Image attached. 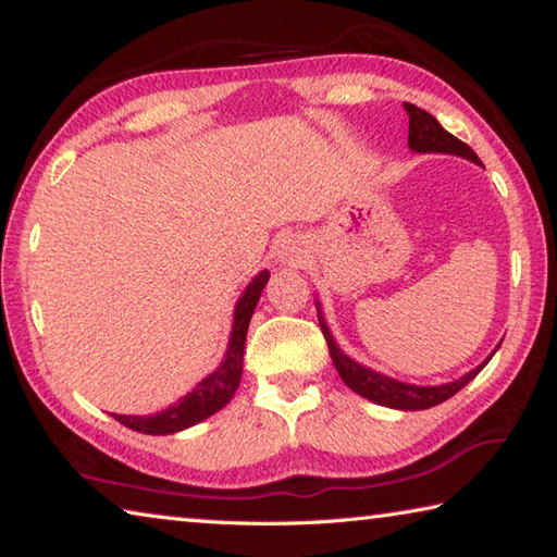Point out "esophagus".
Segmentation results:
<instances>
[{"label":"esophagus","mask_w":557,"mask_h":557,"mask_svg":"<svg viewBox=\"0 0 557 557\" xmlns=\"http://www.w3.org/2000/svg\"><path fill=\"white\" fill-rule=\"evenodd\" d=\"M278 261L286 267H300L306 261V249H302L300 239H283L278 247Z\"/></svg>","instance_id":"1"}]
</instances>
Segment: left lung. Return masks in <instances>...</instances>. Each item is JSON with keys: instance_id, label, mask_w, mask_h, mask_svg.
Here are the masks:
<instances>
[{"instance_id": "8db88e82", "label": "left lung", "mask_w": 557, "mask_h": 557, "mask_svg": "<svg viewBox=\"0 0 557 557\" xmlns=\"http://www.w3.org/2000/svg\"><path fill=\"white\" fill-rule=\"evenodd\" d=\"M405 111L409 115V135H407V145L412 152L419 154H426V152H442V154H458V157H466V160L482 164L478 160V154L468 148L466 143H460L456 135H450L448 131L442 128V123H438L432 113H426L422 109H417L414 103H405ZM314 308H318V320H320V327L324 339H327L330 346V356H332V363L334 369H337L342 381L351 387L356 395L366 397V400H371L375 405H383V407H391V409H429L434 405H442L448 397H454L460 387H466L473 377L485 369L487 361L492 359V351L485 361L480 366H475L473 371H468L466 375L456 377V381L450 383H442V385H414V383H403V381H395V377L385 375V373H377L369 366H361L359 361H354L351 356H346L339 344L334 342L332 332L327 327V322H324V314H322V306L318 300H314Z\"/></svg>"}]
</instances>
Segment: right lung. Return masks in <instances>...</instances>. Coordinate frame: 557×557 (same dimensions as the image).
<instances>
[{
	"mask_svg": "<svg viewBox=\"0 0 557 557\" xmlns=\"http://www.w3.org/2000/svg\"><path fill=\"white\" fill-rule=\"evenodd\" d=\"M269 281V271H259L251 278L249 286L239 296L235 312H233V332H230L227 351L213 373H208L201 383H198L191 393H186L180 403L170 405L162 412L140 417V414H113L121 424H125L133 432L140 434H176L184 429L203 422L218 409H223L230 400H233L235 391L239 387V377H243V361H245V339L247 327L255 312L261 290H264Z\"/></svg>",
	"mask_w": 557,
	"mask_h": 557,
	"instance_id": "obj_1",
	"label": "right lung"
}]
</instances>
